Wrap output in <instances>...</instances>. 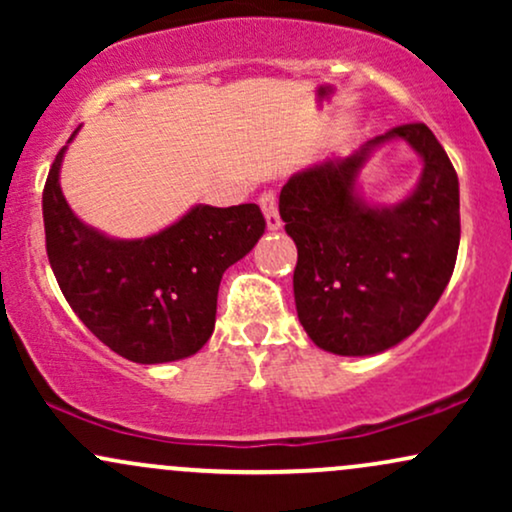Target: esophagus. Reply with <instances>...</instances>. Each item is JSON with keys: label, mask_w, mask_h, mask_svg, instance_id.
Instances as JSON below:
<instances>
[{"label": "esophagus", "mask_w": 512, "mask_h": 512, "mask_svg": "<svg viewBox=\"0 0 512 512\" xmlns=\"http://www.w3.org/2000/svg\"><path fill=\"white\" fill-rule=\"evenodd\" d=\"M260 207H262L264 219H267L269 231H279L281 216H279V209H276V195H274V192H264V195L260 197Z\"/></svg>", "instance_id": "esophagus-1"}]
</instances>
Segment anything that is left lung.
I'll return each instance as SVG.
<instances>
[{
  "label": "left lung",
  "instance_id": "left-lung-1",
  "mask_svg": "<svg viewBox=\"0 0 512 512\" xmlns=\"http://www.w3.org/2000/svg\"><path fill=\"white\" fill-rule=\"evenodd\" d=\"M407 143L422 158L417 187L397 205H370L357 175L380 145ZM279 214L298 248V320L337 356L383 354L419 330L443 296L460 248V182L421 122L370 139L291 175Z\"/></svg>",
  "mask_w": 512,
  "mask_h": 512
}]
</instances>
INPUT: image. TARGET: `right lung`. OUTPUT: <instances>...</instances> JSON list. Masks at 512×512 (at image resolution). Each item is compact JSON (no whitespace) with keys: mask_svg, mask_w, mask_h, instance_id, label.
I'll use <instances>...</instances> for the list:
<instances>
[{"mask_svg":"<svg viewBox=\"0 0 512 512\" xmlns=\"http://www.w3.org/2000/svg\"><path fill=\"white\" fill-rule=\"evenodd\" d=\"M64 151L45 182L43 221L50 267L67 303L127 361L154 366L197 354L214 332L223 272L262 238L260 207L195 204L154 236L113 238L81 221L64 199Z\"/></svg>","mask_w":512,"mask_h":512,"instance_id":"add662e5","label":"right lung"}]
</instances>
